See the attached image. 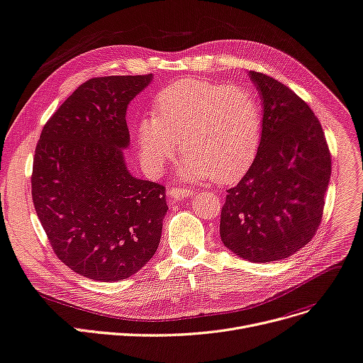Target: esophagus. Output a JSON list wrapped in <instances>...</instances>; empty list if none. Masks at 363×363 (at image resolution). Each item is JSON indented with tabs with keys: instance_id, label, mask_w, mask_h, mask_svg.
<instances>
[{
	"instance_id": "esophagus-1",
	"label": "esophagus",
	"mask_w": 363,
	"mask_h": 363,
	"mask_svg": "<svg viewBox=\"0 0 363 363\" xmlns=\"http://www.w3.org/2000/svg\"><path fill=\"white\" fill-rule=\"evenodd\" d=\"M169 197L175 199V200H181V199H188L191 197L194 194L193 190H190V188H182V186H172L170 190L167 191Z\"/></svg>"
}]
</instances>
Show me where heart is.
<instances>
[{"label": "heart", "instance_id": "1", "mask_svg": "<svg viewBox=\"0 0 363 363\" xmlns=\"http://www.w3.org/2000/svg\"><path fill=\"white\" fill-rule=\"evenodd\" d=\"M154 108L136 130L140 157L152 173L163 172L181 144L186 154L179 173L188 181L230 182L254 162L262 114L252 90L188 78L159 91Z\"/></svg>", "mask_w": 363, "mask_h": 363}]
</instances>
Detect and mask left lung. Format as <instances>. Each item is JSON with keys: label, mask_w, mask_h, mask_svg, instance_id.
Masks as SVG:
<instances>
[{"label": "left lung", "mask_w": 363, "mask_h": 363, "mask_svg": "<svg viewBox=\"0 0 363 363\" xmlns=\"http://www.w3.org/2000/svg\"><path fill=\"white\" fill-rule=\"evenodd\" d=\"M262 102L255 160L227 191L219 235L250 262L294 255L316 234L330 179V154L311 108L274 78L249 71Z\"/></svg>", "instance_id": "1"}]
</instances>
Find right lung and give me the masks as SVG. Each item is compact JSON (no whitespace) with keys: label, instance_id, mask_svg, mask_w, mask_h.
Returning a JSON list of instances; mask_svg holds the SVG:
<instances>
[{"label":"right lung","instance_id":"obj_1","mask_svg":"<svg viewBox=\"0 0 363 363\" xmlns=\"http://www.w3.org/2000/svg\"><path fill=\"white\" fill-rule=\"evenodd\" d=\"M151 82L152 74L91 78L45 123L35 148L40 223L57 258L98 281L138 273L162 239L164 186L135 178L123 155L125 111Z\"/></svg>","mask_w":363,"mask_h":363}]
</instances>
